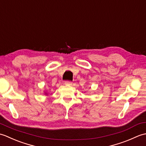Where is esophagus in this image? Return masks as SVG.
Returning <instances> with one entry per match:
<instances>
[{
  "label": "esophagus",
  "mask_w": 146,
  "mask_h": 146,
  "mask_svg": "<svg viewBox=\"0 0 146 146\" xmlns=\"http://www.w3.org/2000/svg\"><path fill=\"white\" fill-rule=\"evenodd\" d=\"M64 84L66 85H72V82L70 81H66L64 82Z\"/></svg>",
  "instance_id": "esophagus-1"
}]
</instances>
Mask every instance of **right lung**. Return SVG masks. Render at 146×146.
<instances>
[{
    "mask_svg": "<svg viewBox=\"0 0 146 146\" xmlns=\"http://www.w3.org/2000/svg\"><path fill=\"white\" fill-rule=\"evenodd\" d=\"M44 94L46 95H48V92H44Z\"/></svg>",
    "mask_w": 146,
    "mask_h": 146,
    "instance_id": "1",
    "label": "right lung"
}]
</instances>
